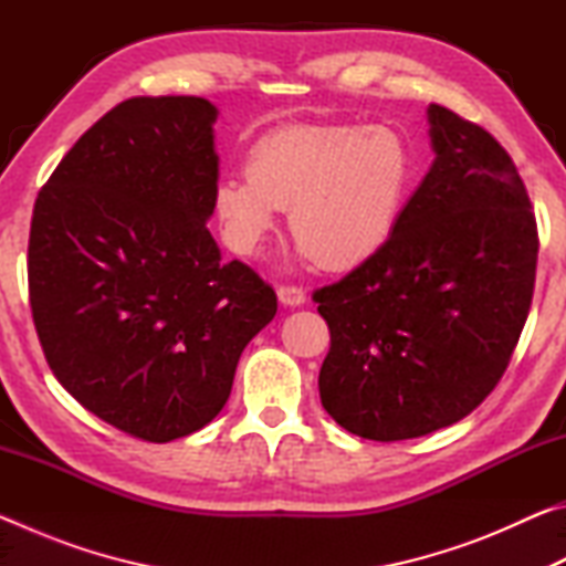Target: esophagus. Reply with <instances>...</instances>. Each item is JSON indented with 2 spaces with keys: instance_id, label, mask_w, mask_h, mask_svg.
Returning a JSON list of instances; mask_svg holds the SVG:
<instances>
[{
  "instance_id": "1",
  "label": "esophagus",
  "mask_w": 566,
  "mask_h": 566,
  "mask_svg": "<svg viewBox=\"0 0 566 566\" xmlns=\"http://www.w3.org/2000/svg\"><path fill=\"white\" fill-rule=\"evenodd\" d=\"M276 296H280V302L286 304V306H300L306 300L304 290H302V286H296V284H282L280 290H276Z\"/></svg>"
}]
</instances>
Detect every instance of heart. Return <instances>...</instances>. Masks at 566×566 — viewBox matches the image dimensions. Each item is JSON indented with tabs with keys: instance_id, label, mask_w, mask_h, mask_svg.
Here are the masks:
<instances>
[{
	"instance_id": "1",
	"label": "heart",
	"mask_w": 566,
	"mask_h": 566,
	"mask_svg": "<svg viewBox=\"0 0 566 566\" xmlns=\"http://www.w3.org/2000/svg\"><path fill=\"white\" fill-rule=\"evenodd\" d=\"M417 181V149L395 124L317 122L266 132L214 209L239 254H256L290 209L300 252L322 270L359 266L395 234Z\"/></svg>"
}]
</instances>
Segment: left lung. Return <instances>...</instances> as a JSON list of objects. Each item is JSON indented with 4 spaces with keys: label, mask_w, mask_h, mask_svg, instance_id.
<instances>
[{
    "label": "left lung",
    "mask_w": 566,
    "mask_h": 566,
    "mask_svg": "<svg viewBox=\"0 0 566 566\" xmlns=\"http://www.w3.org/2000/svg\"><path fill=\"white\" fill-rule=\"evenodd\" d=\"M427 114L437 159L387 247L312 294L332 337L322 407L375 442L432 434L482 405L534 294L539 234L510 151L442 104Z\"/></svg>",
    "instance_id": "8db88e82"
}]
</instances>
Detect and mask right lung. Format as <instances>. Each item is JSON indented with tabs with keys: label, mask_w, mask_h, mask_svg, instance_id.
Segmentation results:
<instances>
[{
	"label": "right lung",
	"mask_w": 566,
	"mask_h": 566,
	"mask_svg": "<svg viewBox=\"0 0 566 566\" xmlns=\"http://www.w3.org/2000/svg\"><path fill=\"white\" fill-rule=\"evenodd\" d=\"M202 97H132L76 139L40 189L27 276L46 364L84 409L145 442L209 424L276 314L252 266L222 262L207 219L219 157Z\"/></svg>",
	"instance_id": "add662e5"
}]
</instances>
